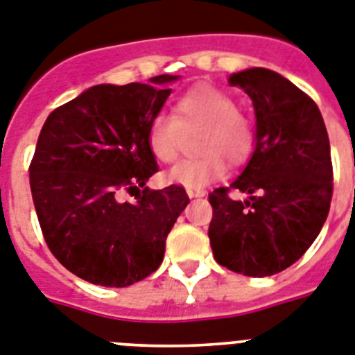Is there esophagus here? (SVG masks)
<instances>
[{
  "label": "esophagus",
  "instance_id": "esophagus-1",
  "mask_svg": "<svg viewBox=\"0 0 355 355\" xmlns=\"http://www.w3.org/2000/svg\"><path fill=\"white\" fill-rule=\"evenodd\" d=\"M187 195L189 198H202L205 195L204 189H195V187H187Z\"/></svg>",
  "mask_w": 355,
  "mask_h": 355
}]
</instances>
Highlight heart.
Instances as JSON below:
<instances>
[{
	"label": "heart",
	"mask_w": 355,
	"mask_h": 355,
	"mask_svg": "<svg viewBox=\"0 0 355 355\" xmlns=\"http://www.w3.org/2000/svg\"><path fill=\"white\" fill-rule=\"evenodd\" d=\"M195 132L200 155L178 162L168 175L178 186L200 189L225 175V160L242 166L254 151V124L238 110L233 95L216 86H193L175 101L173 115L157 113L148 128V146L155 159L169 164L178 157L186 135Z\"/></svg>",
	"instance_id": "b5f03b06"
}]
</instances>
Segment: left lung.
<instances>
[{
  "mask_svg": "<svg viewBox=\"0 0 355 355\" xmlns=\"http://www.w3.org/2000/svg\"><path fill=\"white\" fill-rule=\"evenodd\" d=\"M254 104L256 150L229 187L209 193L214 260L238 274L263 278L297 261L323 227L334 173L329 133L318 104L267 68L229 77ZM231 191L248 200L233 201Z\"/></svg>",
  "mask_w": 355,
  "mask_h": 355,
  "instance_id": "left-lung-1",
  "label": "left lung"
}]
</instances>
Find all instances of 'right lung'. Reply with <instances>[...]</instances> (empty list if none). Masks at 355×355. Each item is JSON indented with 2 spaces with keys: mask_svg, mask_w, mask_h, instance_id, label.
Segmentation results:
<instances>
[{
  "mask_svg": "<svg viewBox=\"0 0 355 355\" xmlns=\"http://www.w3.org/2000/svg\"><path fill=\"white\" fill-rule=\"evenodd\" d=\"M175 79L92 86L44 121L28 168L35 213L59 263L90 284L128 287L155 272L189 202L177 184L146 187L159 171L148 128Z\"/></svg>",
  "mask_w": 355,
  "mask_h": 355,
  "instance_id": "add662e5",
  "label": "right lung"
}]
</instances>
